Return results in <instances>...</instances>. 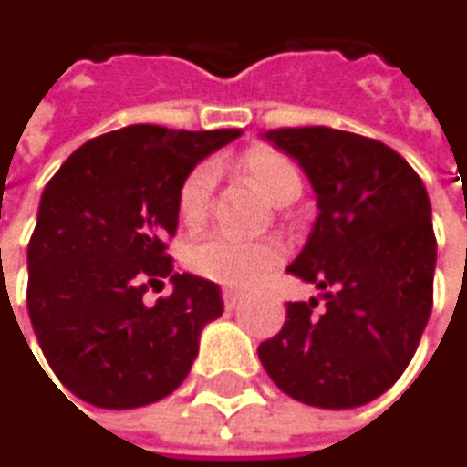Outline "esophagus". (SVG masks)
<instances>
[{
  "mask_svg": "<svg viewBox=\"0 0 467 467\" xmlns=\"http://www.w3.org/2000/svg\"><path fill=\"white\" fill-rule=\"evenodd\" d=\"M221 296H223V306H226V309H235V306L244 301V293H241V290H223Z\"/></svg>",
  "mask_w": 467,
  "mask_h": 467,
  "instance_id": "34e87169",
  "label": "esophagus"
}]
</instances>
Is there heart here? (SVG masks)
<instances>
[{
	"mask_svg": "<svg viewBox=\"0 0 467 467\" xmlns=\"http://www.w3.org/2000/svg\"><path fill=\"white\" fill-rule=\"evenodd\" d=\"M238 166L276 204H285L301 193V174L296 163L285 152L268 144L249 147L238 158ZM210 199H213V166L196 163L180 180V188H177L180 221L188 229L199 226L210 213ZM282 254L285 249L279 241H241L229 235H207V238L193 241L185 249L182 260L191 268V274L207 282H215L223 287H249L274 265H279Z\"/></svg>",
	"mask_w": 467,
	"mask_h": 467,
	"instance_id": "obj_1",
	"label": "heart"
}]
</instances>
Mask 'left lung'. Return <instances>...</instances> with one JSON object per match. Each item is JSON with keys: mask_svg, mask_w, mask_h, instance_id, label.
<instances>
[{"mask_svg": "<svg viewBox=\"0 0 467 467\" xmlns=\"http://www.w3.org/2000/svg\"><path fill=\"white\" fill-rule=\"evenodd\" d=\"M315 185L320 215L287 268L323 290L287 304L282 331L260 345L271 380L315 408H358L410 364L432 312L438 244L421 177L389 144L337 130L274 128Z\"/></svg>", "mask_w": 467, "mask_h": 467, "instance_id": "8db88e82", "label": "left lung"}]
</instances>
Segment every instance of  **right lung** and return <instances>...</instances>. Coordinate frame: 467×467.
Returning <instances> with one entry per match:
<instances>
[{
    "mask_svg": "<svg viewBox=\"0 0 467 467\" xmlns=\"http://www.w3.org/2000/svg\"><path fill=\"white\" fill-rule=\"evenodd\" d=\"M241 128L128 125L81 144L46 182L29 238L26 309L57 380L81 402L128 410L169 397L199 331L221 317L218 285L171 274L180 180ZM172 276L152 307L143 293Z\"/></svg>",
    "mask_w": 467,
    "mask_h": 467,
    "instance_id": "1",
    "label": "right lung"
}]
</instances>
